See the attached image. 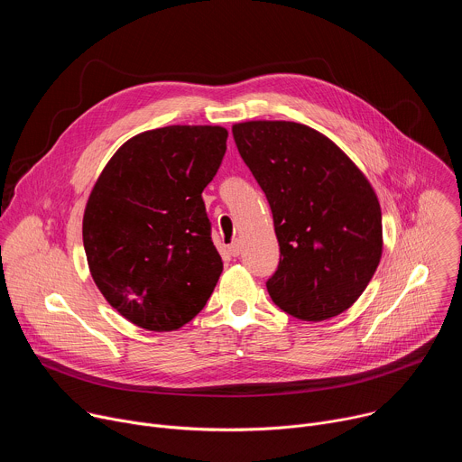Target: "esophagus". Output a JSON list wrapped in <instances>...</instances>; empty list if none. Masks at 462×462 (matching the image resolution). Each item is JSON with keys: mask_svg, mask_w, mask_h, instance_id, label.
Segmentation results:
<instances>
[{"mask_svg": "<svg viewBox=\"0 0 462 462\" xmlns=\"http://www.w3.org/2000/svg\"><path fill=\"white\" fill-rule=\"evenodd\" d=\"M228 252H230V255H234V257L239 255V254H241V241L236 239L234 243H230V245H228Z\"/></svg>", "mask_w": 462, "mask_h": 462, "instance_id": "1", "label": "esophagus"}]
</instances>
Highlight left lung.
Segmentation results:
<instances>
[{"instance_id": "obj_1", "label": "left lung", "mask_w": 462, "mask_h": 462, "mask_svg": "<svg viewBox=\"0 0 462 462\" xmlns=\"http://www.w3.org/2000/svg\"><path fill=\"white\" fill-rule=\"evenodd\" d=\"M232 134L274 217L280 265L267 282L273 301L307 321L344 312L382 255V212L369 180L309 125L252 120Z\"/></svg>"}]
</instances>
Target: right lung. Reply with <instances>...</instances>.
Returning a JSON list of instances; mask_svg holds the SVG:
<instances>
[{
	"mask_svg": "<svg viewBox=\"0 0 462 462\" xmlns=\"http://www.w3.org/2000/svg\"><path fill=\"white\" fill-rule=\"evenodd\" d=\"M221 125H168L129 139L84 212L91 276L125 319L175 331L207 305L223 273L203 189L226 152Z\"/></svg>",
	"mask_w": 462,
	"mask_h": 462,
	"instance_id": "right-lung-1",
	"label": "right lung"
}]
</instances>
